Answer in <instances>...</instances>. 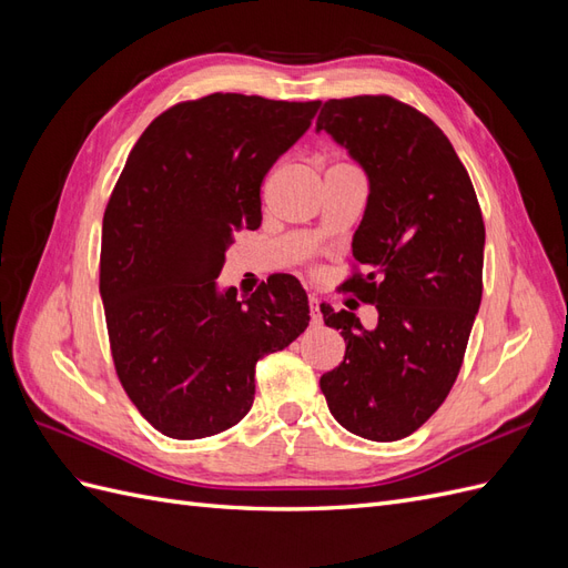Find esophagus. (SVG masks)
I'll return each instance as SVG.
<instances>
[{"instance_id": "esophagus-1", "label": "esophagus", "mask_w": 568, "mask_h": 568, "mask_svg": "<svg viewBox=\"0 0 568 568\" xmlns=\"http://www.w3.org/2000/svg\"><path fill=\"white\" fill-rule=\"evenodd\" d=\"M311 322L317 326L322 324V313H320V305H317V298L311 296Z\"/></svg>"}]
</instances>
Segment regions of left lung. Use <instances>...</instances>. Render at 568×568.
<instances>
[{
    "label": "left lung",
    "instance_id": "1",
    "mask_svg": "<svg viewBox=\"0 0 568 568\" xmlns=\"http://www.w3.org/2000/svg\"><path fill=\"white\" fill-rule=\"evenodd\" d=\"M315 130L367 175L365 215L353 234L367 274L343 288L379 313L365 329L353 313L320 305L324 324L346 341L343 363L322 374L320 388L351 434L400 440L443 405L459 374L484 294V217L448 136L403 101L329 99Z\"/></svg>",
    "mask_w": 568,
    "mask_h": 568
}]
</instances>
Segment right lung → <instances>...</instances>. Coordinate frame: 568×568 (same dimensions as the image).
<instances>
[{"mask_svg":"<svg viewBox=\"0 0 568 568\" xmlns=\"http://www.w3.org/2000/svg\"><path fill=\"white\" fill-rule=\"evenodd\" d=\"M320 101L209 94L161 113L130 151L101 227L99 291L118 379L163 436L227 432L253 405L255 363L296 341L311 305L272 274L220 288L232 234L261 227V184Z\"/></svg>","mask_w":568,"mask_h":568,"instance_id":"add662e5","label":"right lung"}]
</instances>
